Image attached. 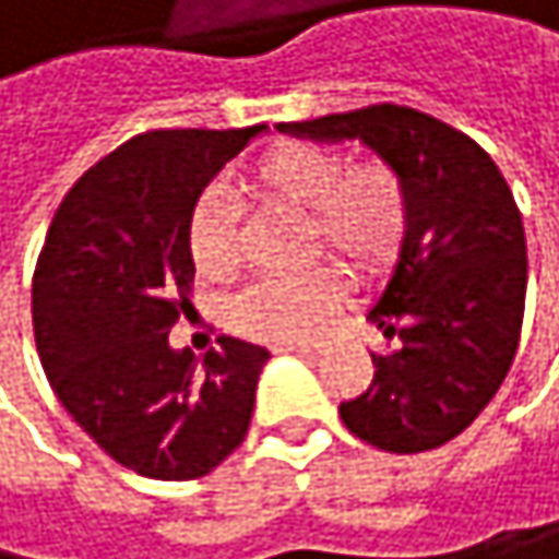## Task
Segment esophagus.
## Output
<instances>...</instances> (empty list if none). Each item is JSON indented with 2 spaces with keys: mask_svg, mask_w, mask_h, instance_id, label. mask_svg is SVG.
I'll use <instances>...</instances> for the list:
<instances>
[{
  "mask_svg": "<svg viewBox=\"0 0 559 559\" xmlns=\"http://www.w3.org/2000/svg\"><path fill=\"white\" fill-rule=\"evenodd\" d=\"M274 352H282V355H305V358H314V355H318V345H308V342H285V345H277Z\"/></svg>",
  "mask_w": 559,
  "mask_h": 559,
  "instance_id": "1",
  "label": "esophagus"
}]
</instances>
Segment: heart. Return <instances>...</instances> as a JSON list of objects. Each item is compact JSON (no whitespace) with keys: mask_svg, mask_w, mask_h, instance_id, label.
Returning <instances> with one entry per match:
<instances>
[{"mask_svg":"<svg viewBox=\"0 0 559 559\" xmlns=\"http://www.w3.org/2000/svg\"><path fill=\"white\" fill-rule=\"evenodd\" d=\"M264 201L308 211L311 251L325 248L355 277L382 274L409 230V190L382 160L352 164L345 150L321 143H277L251 167ZM194 264L224 277L238 267V211L224 190L201 198L190 217ZM338 274L314 267L295 277H267L230 308L234 325L267 342H308L338 305Z\"/></svg>","mask_w":559,"mask_h":559,"instance_id":"heart-1","label":"heart"}]
</instances>
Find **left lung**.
Returning a JSON list of instances; mask_svg holds the SVG:
<instances>
[{
    "label": "left lung",
    "mask_w": 559,
    "mask_h": 559,
    "mask_svg": "<svg viewBox=\"0 0 559 559\" xmlns=\"http://www.w3.org/2000/svg\"><path fill=\"white\" fill-rule=\"evenodd\" d=\"M277 130L361 140L409 190V230L369 308L402 348L372 355L376 379L338 405L342 423L385 453L456 439L503 385L523 329L526 238L500 167L466 133L395 103Z\"/></svg>",
    "instance_id": "1"
}]
</instances>
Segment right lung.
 <instances>
[{
  "mask_svg": "<svg viewBox=\"0 0 559 559\" xmlns=\"http://www.w3.org/2000/svg\"><path fill=\"white\" fill-rule=\"evenodd\" d=\"M267 133L150 130L90 167L59 204L33 277V332L76 426L146 479H198L248 436L267 348L221 335L170 345L190 305V217L227 160Z\"/></svg>",
  "mask_w": 559,
  "mask_h": 559,
  "instance_id": "add662e5",
  "label": "right lung"
}]
</instances>
